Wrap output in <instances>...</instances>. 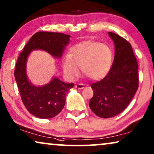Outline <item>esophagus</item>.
<instances>
[{"label":"esophagus","mask_w":154,"mask_h":154,"mask_svg":"<svg viewBox=\"0 0 154 154\" xmlns=\"http://www.w3.org/2000/svg\"><path fill=\"white\" fill-rule=\"evenodd\" d=\"M84 86L85 85H84V84L83 83H78L75 85V88H78V89H83Z\"/></svg>","instance_id":"esophagus-1"}]
</instances>
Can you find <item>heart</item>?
<instances>
[{
    "mask_svg": "<svg viewBox=\"0 0 154 154\" xmlns=\"http://www.w3.org/2000/svg\"><path fill=\"white\" fill-rule=\"evenodd\" d=\"M112 62L113 52L109 45L87 41L71 47L62 64L65 74L70 80L79 76L80 68L86 76L97 81L108 74Z\"/></svg>",
    "mask_w": 154,
    "mask_h": 154,
    "instance_id": "obj_1",
    "label": "heart"
}]
</instances>
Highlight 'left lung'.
<instances>
[{"label": "left lung", "instance_id": "1", "mask_svg": "<svg viewBox=\"0 0 154 154\" xmlns=\"http://www.w3.org/2000/svg\"><path fill=\"white\" fill-rule=\"evenodd\" d=\"M115 45L112 66L106 76L92 83L90 108L100 118L108 119L125 110L138 89L137 61L132 46L123 37L109 32Z\"/></svg>", "mask_w": 154, "mask_h": 154}]
</instances>
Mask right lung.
Segmentation results:
<instances>
[{"instance_id":"1","label":"right lung","mask_w":154,"mask_h":154,"mask_svg":"<svg viewBox=\"0 0 154 154\" xmlns=\"http://www.w3.org/2000/svg\"><path fill=\"white\" fill-rule=\"evenodd\" d=\"M71 35L62 33H35L21 52L14 70V78L23 104L27 110L39 119H51L64 108L67 92L74 85L54 77L49 83L35 86L29 81L26 74L27 58L31 51L42 50L55 58L62 57Z\"/></svg>"}]
</instances>
